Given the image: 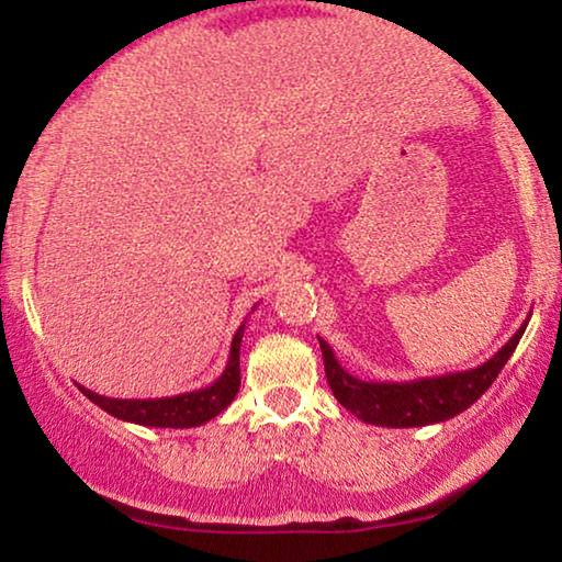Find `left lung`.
Returning a JSON list of instances; mask_svg holds the SVG:
<instances>
[{"instance_id":"1","label":"left lung","mask_w":562,"mask_h":562,"mask_svg":"<svg viewBox=\"0 0 562 562\" xmlns=\"http://www.w3.org/2000/svg\"><path fill=\"white\" fill-rule=\"evenodd\" d=\"M529 317L532 314H527V319L509 337V342L494 358H488L486 363L475 366L471 371L445 373L432 375V379H414L402 383L356 379V375L337 363L333 348L319 335L317 340L322 348V358H325L327 383L345 409L356 414L358 419H363L366 425L375 427H425L458 417L460 412H465L468 406L486 394V389L502 373L506 360L517 350L521 335H525L529 325Z\"/></svg>"}]
</instances>
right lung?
<instances>
[{
    "instance_id": "right-lung-1",
    "label": "right lung",
    "mask_w": 562,
    "mask_h": 562,
    "mask_svg": "<svg viewBox=\"0 0 562 562\" xmlns=\"http://www.w3.org/2000/svg\"><path fill=\"white\" fill-rule=\"evenodd\" d=\"M245 333V322L237 327L229 345V358L222 375L210 386L187 391L179 396H164V398H110L97 394V391L81 389V394L94 402L99 409H104L112 417L122 422H133V425L143 427H171V429H189L199 427L204 422L217 417L225 412L233 398L240 391V342Z\"/></svg>"
}]
</instances>
